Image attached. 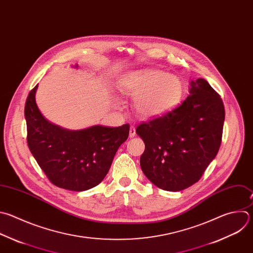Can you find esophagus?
<instances>
[{"label":"esophagus","mask_w":253,"mask_h":253,"mask_svg":"<svg viewBox=\"0 0 253 253\" xmlns=\"http://www.w3.org/2000/svg\"><path fill=\"white\" fill-rule=\"evenodd\" d=\"M135 135H136V129L134 126H131L130 131H129V136H130V138H133Z\"/></svg>","instance_id":"esophagus-1"}]
</instances>
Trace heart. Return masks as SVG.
I'll use <instances>...</instances> for the list:
<instances>
[{"label":"heart","mask_w":253,"mask_h":253,"mask_svg":"<svg viewBox=\"0 0 253 253\" xmlns=\"http://www.w3.org/2000/svg\"><path fill=\"white\" fill-rule=\"evenodd\" d=\"M118 89L134 98L136 113L144 119L162 116L172 110L181 100V79L158 69L133 71L123 76Z\"/></svg>","instance_id":"b5f03b06"}]
</instances>
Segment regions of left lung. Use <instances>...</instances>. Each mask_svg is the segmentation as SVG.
<instances>
[{"mask_svg":"<svg viewBox=\"0 0 253 253\" xmlns=\"http://www.w3.org/2000/svg\"><path fill=\"white\" fill-rule=\"evenodd\" d=\"M223 122L220 96L206 79L192 81L190 95L178 107L136 128L145 143L144 175L165 191L191 187L216 156Z\"/></svg>","mask_w":253,"mask_h":253,"instance_id":"obj_1","label":"left lung"}]
</instances>
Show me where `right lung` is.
<instances>
[{"label": "right lung", "mask_w": 253, "mask_h": 253, "mask_svg": "<svg viewBox=\"0 0 253 253\" xmlns=\"http://www.w3.org/2000/svg\"><path fill=\"white\" fill-rule=\"evenodd\" d=\"M38 85L26 101L27 142L41 169L56 187L82 192L102 182L129 135V124L67 130L48 122L36 103Z\"/></svg>", "instance_id": "1"}]
</instances>
